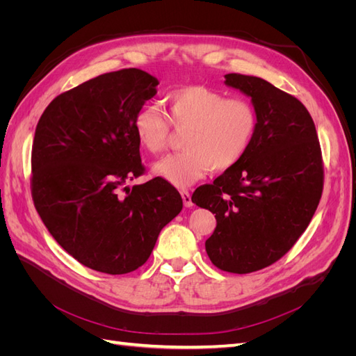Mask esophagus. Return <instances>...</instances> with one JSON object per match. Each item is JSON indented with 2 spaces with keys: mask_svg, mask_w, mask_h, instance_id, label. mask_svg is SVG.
I'll use <instances>...</instances> for the list:
<instances>
[{
  "mask_svg": "<svg viewBox=\"0 0 356 356\" xmlns=\"http://www.w3.org/2000/svg\"><path fill=\"white\" fill-rule=\"evenodd\" d=\"M181 197H182V202H184V207L186 208H191L193 207V200H191V195L187 191V190H182L181 191Z\"/></svg>",
  "mask_w": 356,
  "mask_h": 356,
  "instance_id": "1",
  "label": "esophagus"
}]
</instances>
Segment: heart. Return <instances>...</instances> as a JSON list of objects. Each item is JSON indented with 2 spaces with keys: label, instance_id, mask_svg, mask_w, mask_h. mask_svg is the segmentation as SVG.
<instances>
[{
  "label": "heart",
  "instance_id": "1",
  "mask_svg": "<svg viewBox=\"0 0 356 356\" xmlns=\"http://www.w3.org/2000/svg\"><path fill=\"white\" fill-rule=\"evenodd\" d=\"M169 118L177 129H186V149L166 156L153 166L154 175L178 188H187L209 172L227 170L248 153L258 127L252 102L229 98L204 86H186L168 95ZM134 131L148 153H161L168 145L170 124L156 105H145L135 114Z\"/></svg>",
  "mask_w": 356,
  "mask_h": 356
}]
</instances>
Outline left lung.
I'll use <instances>...</instances> for the list:
<instances>
[{
  "label": "left lung",
  "mask_w": 356,
  "mask_h": 356,
  "mask_svg": "<svg viewBox=\"0 0 356 356\" xmlns=\"http://www.w3.org/2000/svg\"><path fill=\"white\" fill-rule=\"evenodd\" d=\"M229 88L250 96L258 127L248 153L212 184L193 193L217 218L204 242L213 266L251 273L284 257L314 217L324 186L315 123L294 96L252 75H224Z\"/></svg>",
  "instance_id": "obj_1"
}]
</instances>
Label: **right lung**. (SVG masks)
Returning <instances> with one entry per match:
<instances>
[{"mask_svg":"<svg viewBox=\"0 0 356 356\" xmlns=\"http://www.w3.org/2000/svg\"><path fill=\"white\" fill-rule=\"evenodd\" d=\"M157 84L138 68L98 75L56 96L35 129V209L63 250L96 272L141 267L182 209L179 193L161 178L122 188L144 174L134 118Z\"/></svg>","mask_w":356,"mask_h":356,"instance_id":"right-lung-1","label":"right lung"}]
</instances>
